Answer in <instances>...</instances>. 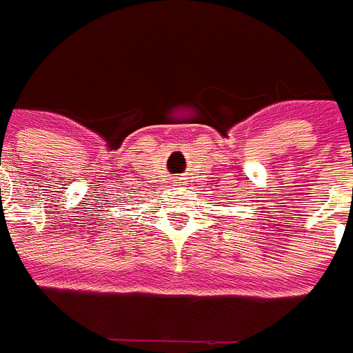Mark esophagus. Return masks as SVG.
Listing matches in <instances>:
<instances>
[{
  "label": "esophagus",
  "mask_w": 353,
  "mask_h": 353,
  "mask_svg": "<svg viewBox=\"0 0 353 353\" xmlns=\"http://www.w3.org/2000/svg\"><path fill=\"white\" fill-rule=\"evenodd\" d=\"M179 181H182V179H179Z\"/></svg>",
  "instance_id": "obj_1"
}]
</instances>
